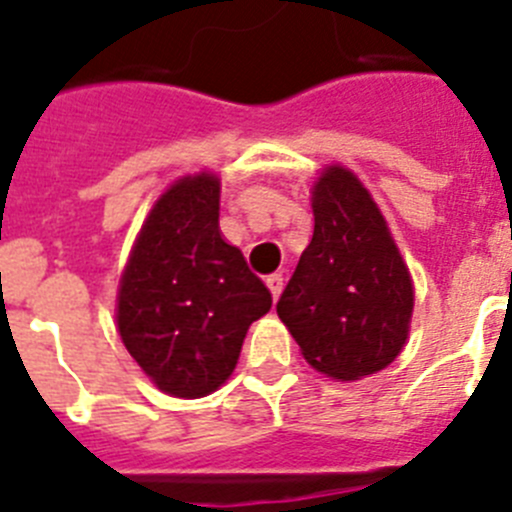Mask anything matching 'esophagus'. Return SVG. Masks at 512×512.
I'll use <instances>...</instances> for the list:
<instances>
[{
  "mask_svg": "<svg viewBox=\"0 0 512 512\" xmlns=\"http://www.w3.org/2000/svg\"><path fill=\"white\" fill-rule=\"evenodd\" d=\"M282 284H284L282 274H271V277H266V287H269V292H271V297H274V300L282 295Z\"/></svg>",
  "mask_w": 512,
  "mask_h": 512,
  "instance_id": "34e87169",
  "label": "esophagus"
}]
</instances>
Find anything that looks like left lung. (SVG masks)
I'll list each match as a JSON object with an SVG mask.
<instances>
[{
    "instance_id": "obj_1",
    "label": "left lung",
    "mask_w": 512,
    "mask_h": 512,
    "mask_svg": "<svg viewBox=\"0 0 512 512\" xmlns=\"http://www.w3.org/2000/svg\"><path fill=\"white\" fill-rule=\"evenodd\" d=\"M310 246L277 312L307 364L341 382L397 359L413 318V279L364 184L328 166L312 187Z\"/></svg>"
}]
</instances>
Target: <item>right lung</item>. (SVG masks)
I'll use <instances>...</instances> for the list:
<instances>
[{
  "instance_id": "add662e5",
  "label": "right lung",
  "mask_w": 512,
  "mask_h": 512,
  "mask_svg": "<svg viewBox=\"0 0 512 512\" xmlns=\"http://www.w3.org/2000/svg\"><path fill=\"white\" fill-rule=\"evenodd\" d=\"M220 179L184 176L140 228L117 292V330L158 390L205 397L233 374L271 292L220 233Z\"/></svg>"
}]
</instances>
